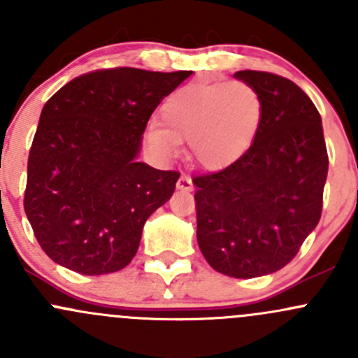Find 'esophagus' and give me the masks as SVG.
<instances>
[{
	"label": "esophagus",
	"instance_id": "obj_1",
	"mask_svg": "<svg viewBox=\"0 0 358 358\" xmlns=\"http://www.w3.org/2000/svg\"><path fill=\"white\" fill-rule=\"evenodd\" d=\"M176 187H178L180 190H187V192H190V190L194 189L192 178H190L189 175H182L178 178V182H176Z\"/></svg>",
	"mask_w": 358,
	"mask_h": 358
}]
</instances>
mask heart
Masks as SVG:
<instances>
[{
  "mask_svg": "<svg viewBox=\"0 0 358 358\" xmlns=\"http://www.w3.org/2000/svg\"><path fill=\"white\" fill-rule=\"evenodd\" d=\"M263 103L255 86L227 83L189 85L161 106V126H150L147 140L162 156L176 143H189L190 159L206 169H218L243 156L262 122Z\"/></svg>",
  "mask_w": 358,
  "mask_h": 358,
  "instance_id": "b5f03b06",
  "label": "heart"
}]
</instances>
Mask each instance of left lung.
I'll return each instance as SVG.
<instances>
[{
    "instance_id": "left-lung-1",
    "label": "left lung",
    "mask_w": 358,
    "mask_h": 358,
    "mask_svg": "<svg viewBox=\"0 0 358 358\" xmlns=\"http://www.w3.org/2000/svg\"><path fill=\"white\" fill-rule=\"evenodd\" d=\"M236 78L262 96V122L237 161L192 178L197 243L216 272L252 279L286 266L317 227L329 157L319 110L298 85L263 71Z\"/></svg>"
}]
</instances>
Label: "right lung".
I'll return each mask as SVG.
<instances>
[{
	"instance_id": "obj_1",
	"label": "right lung",
	"mask_w": 358,
	"mask_h": 358,
	"mask_svg": "<svg viewBox=\"0 0 358 358\" xmlns=\"http://www.w3.org/2000/svg\"><path fill=\"white\" fill-rule=\"evenodd\" d=\"M192 71L99 69L45 103L29 150L24 209L55 263L83 275L124 268L178 171L136 162L156 107Z\"/></svg>"
}]
</instances>
